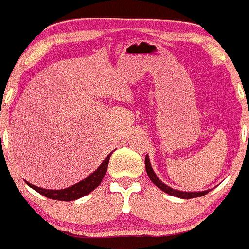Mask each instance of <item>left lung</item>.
<instances>
[{
  "label": "left lung",
  "instance_id": "obj_1",
  "mask_svg": "<svg viewBox=\"0 0 249 249\" xmlns=\"http://www.w3.org/2000/svg\"><path fill=\"white\" fill-rule=\"evenodd\" d=\"M145 167H146V172H147L151 182L156 185V187H159L162 192L167 193V194L172 195V196H177V198H182V199H192V198H198V196H203V195L208 194L209 193V190H204V192H182V190L173 189V188L166 185L163 182H161V179H159V177L156 176V173L153 172L152 167H151L150 159H148V156H146V159H145Z\"/></svg>",
  "mask_w": 249,
  "mask_h": 249
}]
</instances>
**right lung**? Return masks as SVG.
<instances>
[{"label":"right lung","mask_w":249,"mask_h":249,"mask_svg":"<svg viewBox=\"0 0 249 249\" xmlns=\"http://www.w3.org/2000/svg\"><path fill=\"white\" fill-rule=\"evenodd\" d=\"M111 152L109 153L108 156L106 157L103 162H102L101 166L93 172L92 174H89L87 178H85L81 182L76 183L72 187L66 188V189H60V190H53V189H44V188L36 187L32 183H28L30 188H33L34 190H36L38 193H40L41 195L46 196L49 199H54V200H62V201H71L76 200V199H80L85 195L89 194L92 190L96 189L99 184L102 183V179L106 176L107 168H108L109 159H110Z\"/></svg>","instance_id":"1"}]
</instances>
